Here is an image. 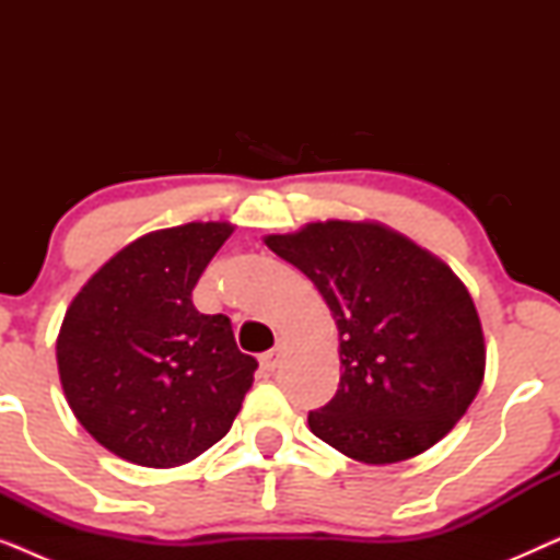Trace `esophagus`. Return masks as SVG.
I'll return each instance as SVG.
<instances>
[{"label": "esophagus", "instance_id": "esophagus-1", "mask_svg": "<svg viewBox=\"0 0 560 560\" xmlns=\"http://www.w3.org/2000/svg\"><path fill=\"white\" fill-rule=\"evenodd\" d=\"M280 357H282V349L275 347L270 351H265V354L259 357V362H262L267 372H275V370H278V364H280Z\"/></svg>", "mask_w": 560, "mask_h": 560}]
</instances>
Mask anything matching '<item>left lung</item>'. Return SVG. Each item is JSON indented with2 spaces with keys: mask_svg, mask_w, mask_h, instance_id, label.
I'll list each match as a JSON object with an SVG mask.
<instances>
[{
  "mask_svg": "<svg viewBox=\"0 0 560 560\" xmlns=\"http://www.w3.org/2000/svg\"><path fill=\"white\" fill-rule=\"evenodd\" d=\"M265 244L318 288L339 328V389L308 412L313 435L364 464L439 443L487 362L479 313L451 267L372 221H316Z\"/></svg>",
  "mask_w": 560,
  "mask_h": 560,
  "instance_id": "left-lung-1",
  "label": "left lung"
}]
</instances>
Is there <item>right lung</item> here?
<instances>
[{
  "mask_svg": "<svg viewBox=\"0 0 560 560\" xmlns=\"http://www.w3.org/2000/svg\"><path fill=\"white\" fill-rule=\"evenodd\" d=\"M234 232L194 221L117 252L68 305L56 357L79 423L125 462L171 469L224 439L255 380L224 313L196 311L198 278Z\"/></svg>",
  "mask_w": 560,
  "mask_h": 560,
  "instance_id": "add662e5",
  "label": "right lung"
}]
</instances>
